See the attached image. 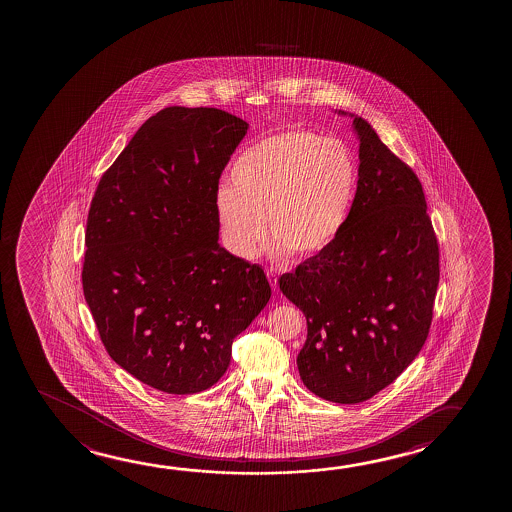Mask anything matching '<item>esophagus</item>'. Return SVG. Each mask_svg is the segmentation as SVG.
<instances>
[{"label": "esophagus", "mask_w": 512, "mask_h": 512, "mask_svg": "<svg viewBox=\"0 0 512 512\" xmlns=\"http://www.w3.org/2000/svg\"><path fill=\"white\" fill-rule=\"evenodd\" d=\"M266 274L269 281H271V287H273L274 290H278V278H276V271H273V269H267Z\"/></svg>", "instance_id": "esophagus-1"}]
</instances>
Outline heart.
I'll use <instances>...</instances> for the list:
<instances>
[{
    "mask_svg": "<svg viewBox=\"0 0 512 512\" xmlns=\"http://www.w3.org/2000/svg\"><path fill=\"white\" fill-rule=\"evenodd\" d=\"M357 187L346 143L294 129L239 155L231 187L218 190L220 238L239 259H253L266 238L276 257H309L341 232Z\"/></svg>",
    "mask_w": 512,
    "mask_h": 512,
    "instance_id": "1",
    "label": "heart"
}]
</instances>
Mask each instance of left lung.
Here are the masks:
<instances>
[{
  "instance_id": "obj_1",
  "label": "left lung",
  "mask_w": 512,
  "mask_h": 512,
  "mask_svg": "<svg viewBox=\"0 0 512 512\" xmlns=\"http://www.w3.org/2000/svg\"><path fill=\"white\" fill-rule=\"evenodd\" d=\"M357 194L341 232L281 274L308 339L297 357L309 392L358 404L393 383L420 353L434 316L439 243L418 176L364 119Z\"/></svg>"
}]
</instances>
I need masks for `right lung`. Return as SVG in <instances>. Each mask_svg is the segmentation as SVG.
I'll return each mask as SVG.
<instances>
[{
  "mask_svg": "<svg viewBox=\"0 0 512 512\" xmlns=\"http://www.w3.org/2000/svg\"><path fill=\"white\" fill-rule=\"evenodd\" d=\"M246 129L218 108H164L92 197L85 301L108 355L161 392L215 385L271 297L264 269L218 243V182Z\"/></svg>",
  "mask_w": 512,
  "mask_h": 512,
  "instance_id": "right-lung-1",
  "label": "right lung"
}]
</instances>
